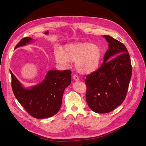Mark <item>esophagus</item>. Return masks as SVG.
Listing matches in <instances>:
<instances>
[{
    "mask_svg": "<svg viewBox=\"0 0 146 146\" xmlns=\"http://www.w3.org/2000/svg\"><path fill=\"white\" fill-rule=\"evenodd\" d=\"M73 79L75 80H79V78L78 77V76L76 75V74H74L73 76Z\"/></svg>",
    "mask_w": 146,
    "mask_h": 146,
    "instance_id": "1",
    "label": "esophagus"
}]
</instances>
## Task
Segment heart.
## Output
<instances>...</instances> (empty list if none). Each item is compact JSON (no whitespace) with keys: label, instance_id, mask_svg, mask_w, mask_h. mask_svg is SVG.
Returning <instances> with one entry per match:
<instances>
[{"label":"heart","instance_id":"1","mask_svg":"<svg viewBox=\"0 0 146 146\" xmlns=\"http://www.w3.org/2000/svg\"><path fill=\"white\" fill-rule=\"evenodd\" d=\"M56 62L67 66L76 62V68L83 74H90L98 70L102 58V50L98 44L89 42H76L66 45L63 50L57 48L54 51Z\"/></svg>","mask_w":146,"mask_h":146}]
</instances>
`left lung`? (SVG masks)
<instances>
[{
    "instance_id": "1",
    "label": "left lung",
    "mask_w": 146,
    "mask_h": 146,
    "mask_svg": "<svg viewBox=\"0 0 146 146\" xmlns=\"http://www.w3.org/2000/svg\"><path fill=\"white\" fill-rule=\"evenodd\" d=\"M104 36L109 43L104 62L85 80L86 102L92 110L99 113L110 112L124 102L132 75L125 46L111 36Z\"/></svg>"
}]
</instances>
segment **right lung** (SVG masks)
<instances>
[{
  "instance_id": "obj_1",
  "label": "right lung",
  "mask_w": 146,
  "mask_h": 146,
  "mask_svg": "<svg viewBox=\"0 0 146 146\" xmlns=\"http://www.w3.org/2000/svg\"><path fill=\"white\" fill-rule=\"evenodd\" d=\"M31 40L29 37L22 38L15 48L29 43ZM10 73L13 94L31 116L38 119L47 118L58 112L64 89L71 83L70 70H50L42 83L30 89L23 88L11 71Z\"/></svg>"
}]
</instances>
